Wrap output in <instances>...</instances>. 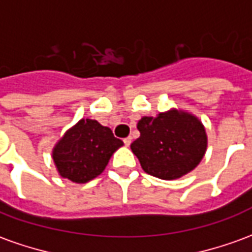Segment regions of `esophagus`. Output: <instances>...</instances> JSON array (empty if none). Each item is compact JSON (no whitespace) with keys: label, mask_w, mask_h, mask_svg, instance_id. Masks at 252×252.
<instances>
[{"label":"esophagus","mask_w":252,"mask_h":252,"mask_svg":"<svg viewBox=\"0 0 252 252\" xmlns=\"http://www.w3.org/2000/svg\"><path fill=\"white\" fill-rule=\"evenodd\" d=\"M131 143H132V137L131 136H128L124 139V144H126V147H129L131 146Z\"/></svg>","instance_id":"1"}]
</instances>
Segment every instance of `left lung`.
I'll use <instances>...</instances> for the list:
<instances>
[{"instance_id":"1","label":"left lung","mask_w":252,"mask_h":252,"mask_svg":"<svg viewBox=\"0 0 252 252\" xmlns=\"http://www.w3.org/2000/svg\"><path fill=\"white\" fill-rule=\"evenodd\" d=\"M140 136L132 153L147 174L177 180L194 170L204 158L208 136L204 124L190 112L170 109L157 117L144 116L137 123Z\"/></svg>"}]
</instances>
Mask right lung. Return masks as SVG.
I'll return each mask as SVG.
<instances>
[{"label": "right lung", "mask_w": 252, "mask_h": 252, "mask_svg": "<svg viewBox=\"0 0 252 252\" xmlns=\"http://www.w3.org/2000/svg\"><path fill=\"white\" fill-rule=\"evenodd\" d=\"M123 144L110 128L97 120L81 119L54 146L52 159L62 178L86 184L104 171L110 157Z\"/></svg>", "instance_id": "add662e5"}]
</instances>
